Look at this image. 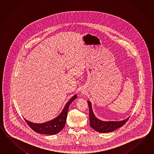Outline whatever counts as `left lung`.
Returning <instances> with one entry per match:
<instances>
[{
	"instance_id": "8db88e82",
	"label": "left lung",
	"mask_w": 154,
	"mask_h": 154,
	"mask_svg": "<svg viewBox=\"0 0 154 154\" xmlns=\"http://www.w3.org/2000/svg\"><path fill=\"white\" fill-rule=\"evenodd\" d=\"M89 107L90 125L94 130L99 133H108L121 128L127 122L129 117L121 121H104L96 117L92 108L91 102L88 100Z\"/></svg>"
}]
</instances>
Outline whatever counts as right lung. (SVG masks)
I'll return each mask as SVG.
<instances>
[{"label":"right lung","mask_w":154,"mask_h":154,"mask_svg":"<svg viewBox=\"0 0 154 154\" xmlns=\"http://www.w3.org/2000/svg\"><path fill=\"white\" fill-rule=\"evenodd\" d=\"M76 98L77 95H74L66 103L62 112L52 120L43 123H35L26 120L25 118H24V119L30 128L38 133L47 135L57 134L65 127L69 106Z\"/></svg>","instance_id":"1"}]
</instances>
